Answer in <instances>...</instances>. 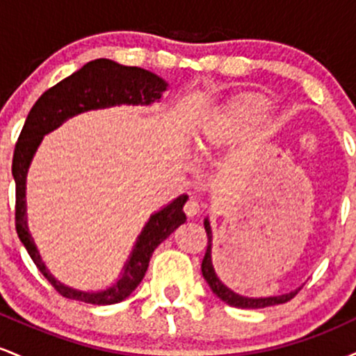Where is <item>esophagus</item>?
Returning <instances> with one entry per match:
<instances>
[{"instance_id":"1","label":"esophagus","mask_w":356,"mask_h":356,"mask_svg":"<svg viewBox=\"0 0 356 356\" xmlns=\"http://www.w3.org/2000/svg\"><path fill=\"white\" fill-rule=\"evenodd\" d=\"M199 211H201V207H199V202L195 199H189L186 202V206H184V212H186L187 218H195L199 214Z\"/></svg>"}]
</instances>
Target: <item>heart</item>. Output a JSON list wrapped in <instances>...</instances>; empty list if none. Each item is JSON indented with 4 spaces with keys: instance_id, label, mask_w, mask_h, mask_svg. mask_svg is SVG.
Listing matches in <instances>:
<instances>
[{
    "instance_id": "heart-1",
    "label": "heart",
    "mask_w": 356,
    "mask_h": 356,
    "mask_svg": "<svg viewBox=\"0 0 356 356\" xmlns=\"http://www.w3.org/2000/svg\"><path fill=\"white\" fill-rule=\"evenodd\" d=\"M269 110L263 95L244 92L231 97L216 108L192 138V149L199 159H211L220 150L243 140L259 127Z\"/></svg>"
}]
</instances>
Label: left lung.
Instances as JSON below:
<instances>
[{
    "label": "left lung",
    "instance_id": "8db88e82",
    "mask_svg": "<svg viewBox=\"0 0 356 356\" xmlns=\"http://www.w3.org/2000/svg\"><path fill=\"white\" fill-rule=\"evenodd\" d=\"M204 227H206V232H207V249H206V254H204V259L201 264L202 276H204V280L207 281V284H209L212 293H214L219 300H222L224 303H227L229 306H234V308L257 309V308H268V306L286 303V301H289L293 296L298 295V291L301 289V286L300 288L293 289V291L284 293V295L261 296V298L243 296V295H239V293L232 291L231 288H227V286L219 280V276L216 275V269H214V266H212V229H211L209 218L204 219Z\"/></svg>",
    "mask_w": 356,
    "mask_h": 356
}]
</instances>
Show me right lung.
<instances>
[{"label":"right lung","mask_w":356,"mask_h":356,"mask_svg":"<svg viewBox=\"0 0 356 356\" xmlns=\"http://www.w3.org/2000/svg\"><path fill=\"white\" fill-rule=\"evenodd\" d=\"M167 87L169 83L164 79L144 68L125 67L113 60L97 58L88 61L80 70L47 90L28 113L22 134L16 142L13 167H11L16 184V232L40 273L50 281L61 296L68 300L83 301L90 305H115L132 295L144 280L155 248L169 238L181 224L186 222L187 218L182 207L187 202V195H179L150 216L145 226L142 227L140 234L137 236L132 252L115 283L100 291H81V289L63 284L51 275L40 256L33 236L28 229L26 175L31 161L43 137L58 129L68 118L90 112V110L117 107V105L147 107L155 102H161L162 93Z\"/></svg>","instance_id":"add662e5"}]
</instances>
